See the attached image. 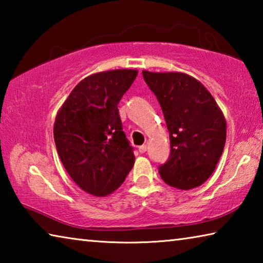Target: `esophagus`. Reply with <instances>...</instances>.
<instances>
[{
	"label": "esophagus",
	"instance_id": "1",
	"mask_svg": "<svg viewBox=\"0 0 263 263\" xmlns=\"http://www.w3.org/2000/svg\"><path fill=\"white\" fill-rule=\"evenodd\" d=\"M146 149H147V146L146 145H141L138 147V151H139V153H145Z\"/></svg>",
	"mask_w": 263,
	"mask_h": 263
}]
</instances>
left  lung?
<instances>
[{
  "label": "left lung",
  "instance_id": "1",
  "mask_svg": "<svg viewBox=\"0 0 263 263\" xmlns=\"http://www.w3.org/2000/svg\"><path fill=\"white\" fill-rule=\"evenodd\" d=\"M142 77L161 106L171 140V154L159 166L168 185L189 190L203 184L215 171L224 151L226 121L203 84L179 72Z\"/></svg>",
  "mask_w": 263,
  "mask_h": 263
}]
</instances>
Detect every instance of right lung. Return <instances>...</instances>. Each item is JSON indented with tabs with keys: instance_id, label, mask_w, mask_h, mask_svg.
<instances>
[{
	"instance_id": "obj_1",
	"label": "right lung",
	"mask_w": 263,
	"mask_h": 263,
	"mask_svg": "<svg viewBox=\"0 0 263 263\" xmlns=\"http://www.w3.org/2000/svg\"><path fill=\"white\" fill-rule=\"evenodd\" d=\"M137 74L116 69L83 79L57 115L53 135L58 154L72 180L88 194L114 193L135 163L118 103Z\"/></svg>"
}]
</instances>
